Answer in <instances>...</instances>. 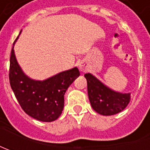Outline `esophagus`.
I'll return each mask as SVG.
<instances>
[{"mask_svg": "<svg viewBox=\"0 0 150 150\" xmlns=\"http://www.w3.org/2000/svg\"><path fill=\"white\" fill-rule=\"evenodd\" d=\"M79 69H80L82 72H85V71L87 70V66H86L85 62H82L79 63Z\"/></svg>", "mask_w": 150, "mask_h": 150, "instance_id": "34e87169", "label": "esophagus"}]
</instances>
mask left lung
Masks as SVG:
<instances>
[{
	"instance_id": "1",
	"label": "left lung",
	"mask_w": 150,
	"mask_h": 150,
	"mask_svg": "<svg viewBox=\"0 0 150 150\" xmlns=\"http://www.w3.org/2000/svg\"><path fill=\"white\" fill-rule=\"evenodd\" d=\"M84 77L92 108L102 115H113L123 111L130 101V93H120L108 88L90 73Z\"/></svg>"
}]
</instances>
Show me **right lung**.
Listing matches in <instances>:
<instances>
[{"mask_svg":"<svg viewBox=\"0 0 150 150\" xmlns=\"http://www.w3.org/2000/svg\"><path fill=\"white\" fill-rule=\"evenodd\" d=\"M79 75V70L74 67L44 81L32 80L21 71L11 50L9 69L11 89L24 112L39 121L52 122L58 118L67 89Z\"/></svg>","mask_w":150,"mask_h":150,"instance_id":"add662e5","label":"right lung"}]
</instances>
